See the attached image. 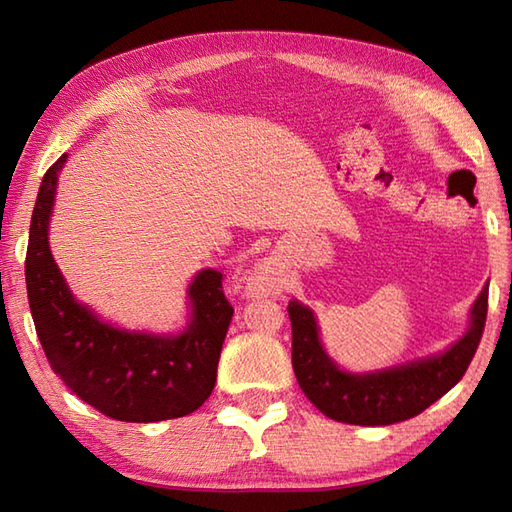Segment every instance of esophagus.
Masks as SVG:
<instances>
[{
	"mask_svg": "<svg viewBox=\"0 0 512 512\" xmlns=\"http://www.w3.org/2000/svg\"><path fill=\"white\" fill-rule=\"evenodd\" d=\"M276 289V278H273V271L267 263H260L252 276L247 278V291L252 295H265Z\"/></svg>",
	"mask_w": 512,
	"mask_h": 512,
	"instance_id": "obj_1",
	"label": "esophagus"
}]
</instances>
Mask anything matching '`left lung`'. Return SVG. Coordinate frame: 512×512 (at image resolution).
<instances>
[{
    "label": "left lung",
    "instance_id": "obj_1",
    "mask_svg": "<svg viewBox=\"0 0 512 512\" xmlns=\"http://www.w3.org/2000/svg\"><path fill=\"white\" fill-rule=\"evenodd\" d=\"M489 302V284L482 286L469 308V326L447 350L400 365L347 371L328 354L321 341L313 308L291 299L293 371L306 397L323 415L352 426H389L423 413L465 376L478 350Z\"/></svg>",
    "mask_w": 512,
    "mask_h": 512
}]
</instances>
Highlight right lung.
Listing matches in <instances>:
<instances>
[{"instance_id": "add662e5", "label": "right lung", "mask_w": 512, "mask_h": 512, "mask_svg": "<svg viewBox=\"0 0 512 512\" xmlns=\"http://www.w3.org/2000/svg\"><path fill=\"white\" fill-rule=\"evenodd\" d=\"M62 154L36 195L26 256L28 302L49 365L80 400L110 419L152 423L191 415L217 382L219 354L234 308L217 269H199L186 289L178 332L128 330L73 295L49 247Z\"/></svg>"}]
</instances>
